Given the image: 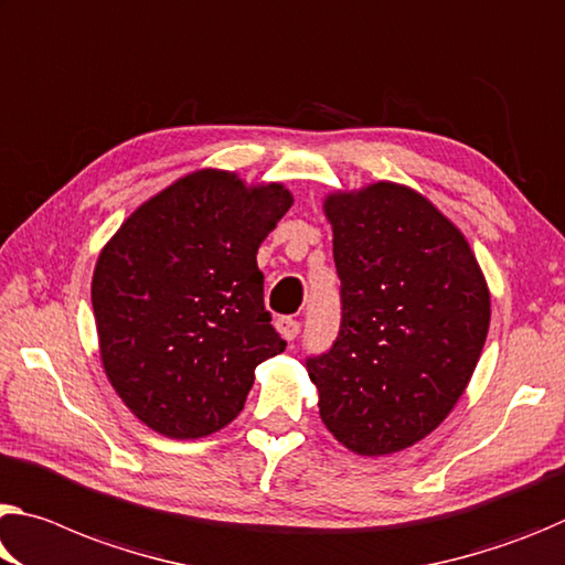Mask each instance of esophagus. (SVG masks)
Instances as JSON below:
<instances>
[{"instance_id":"esophagus-1","label":"esophagus","mask_w":565,"mask_h":565,"mask_svg":"<svg viewBox=\"0 0 565 565\" xmlns=\"http://www.w3.org/2000/svg\"><path fill=\"white\" fill-rule=\"evenodd\" d=\"M276 329H279V334L284 339L294 342V339H297V334L301 331V321H297L294 317H279V319H276Z\"/></svg>"}]
</instances>
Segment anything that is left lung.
I'll list each match as a JSON object with an SVG mask.
<instances>
[{"label":"left lung","mask_w":565,"mask_h":565,"mask_svg":"<svg viewBox=\"0 0 565 565\" xmlns=\"http://www.w3.org/2000/svg\"><path fill=\"white\" fill-rule=\"evenodd\" d=\"M342 321L307 356L329 433L360 455L423 440L468 387L490 297L468 241L409 188L329 195Z\"/></svg>","instance_id":"1"}]
</instances>
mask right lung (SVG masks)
<instances>
[{
    "label": "right lung",
    "mask_w": 565,
    "mask_h": 565,
    "mask_svg": "<svg viewBox=\"0 0 565 565\" xmlns=\"http://www.w3.org/2000/svg\"><path fill=\"white\" fill-rule=\"evenodd\" d=\"M289 209L279 183L199 170L142 203L103 248L93 311L107 380L156 433L195 440L226 427L256 366L284 352L256 250Z\"/></svg>",
    "instance_id": "obj_1"
}]
</instances>
